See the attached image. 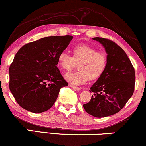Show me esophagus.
<instances>
[{
	"mask_svg": "<svg viewBox=\"0 0 146 146\" xmlns=\"http://www.w3.org/2000/svg\"><path fill=\"white\" fill-rule=\"evenodd\" d=\"M70 86L71 88H72L73 89H74V90H77V91H79V90H80V88H79V87H77V86H74V85H72V84H70Z\"/></svg>",
	"mask_w": 146,
	"mask_h": 146,
	"instance_id": "1",
	"label": "esophagus"
}]
</instances>
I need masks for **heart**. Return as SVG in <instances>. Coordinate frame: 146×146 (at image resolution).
Listing matches in <instances>:
<instances>
[{"label":"heart","mask_w":146,"mask_h":146,"mask_svg":"<svg viewBox=\"0 0 146 146\" xmlns=\"http://www.w3.org/2000/svg\"><path fill=\"white\" fill-rule=\"evenodd\" d=\"M58 64L62 69L70 71L78 64L79 70L67 74L66 79L73 84H83L88 80L100 78L106 69L108 55L91 46L82 44L72 49V56L62 52L58 56Z\"/></svg>","instance_id":"b5f03b06"}]
</instances>
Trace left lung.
<instances>
[{"label":"left lung","instance_id":"left-lung-1","mask_svg":"<svg viewBox=\"0 0 146 146\" xmlns=\"http://www.w3.org/2000/svg\"><path fill=\"white\" fill-rule=\"evenodd\" d=\"M105 48L108 65L102 76L92 86L89 102L83 105L86 111L96 117L110 116L119 112L133 95L135 70L123 50L114 42L96 37Z\"/></svg>","mask_w":146,"mask_h":146}]
</instances>
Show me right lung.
<instances>
[{"mask_svg":"<svg viewBox=\"0 0 146 146\" xmlns=\"http://www.w3.org/2000/svg\"><path fill=\"white\" fill-rule=\"evenodd\" d=\"M72 36L45 37L24 45L9 68V88L26 110L42 113L52 106L61 88L68 86L58 68V56Z\"/></svg>","mask_w":146,"mask_h":146,"instance_id":"add662e5","label":"right lung"}]
</instances>
